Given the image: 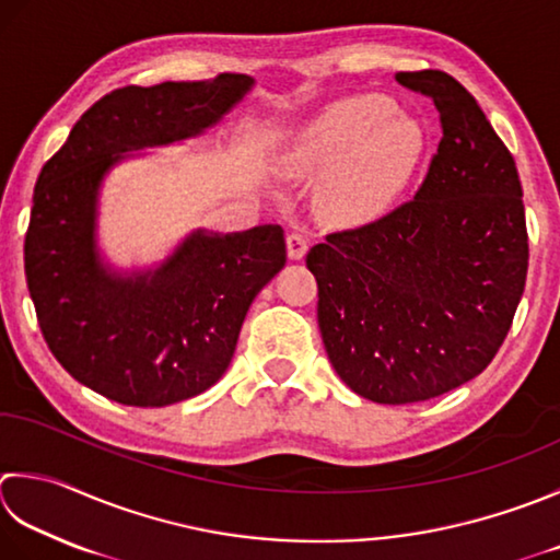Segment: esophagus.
Masks as SVG:
<instances>
[{"instance_id":"esophagus-1","label":"esophagus","mask_w":560,"mask_h":560,"mask_svg":"<svg viewBox=\"0 0 560 560\" xmlns=\"http://www.w3.org/2000/svg\"><path fill=\"white\" fill-rule=\"evenodd\" d=\"M287 247L291 259H303L305 252H308V237H305L301 230H293L287 235Z\"/></svg>"}]
</instances>
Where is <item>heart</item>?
<instances>
[{"label": "heart", "mask_w": 560, "mask_h": 560, "mask_svg": "<svg viewBox=\"0 0 560 560\" xmlns=\"http://www.w3.org/2000/svg\"><path fill=\"white\" fill-rule=\"evenodd\" d=\"M424 133L378 94L327 104L289 142L279 170L293 179L327 172L320 208L339 223H366L398 199L418 170Z\"/></svg>", "instance_id": "1"}]
</instances>
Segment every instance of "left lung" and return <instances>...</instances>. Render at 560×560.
Here are the masks:
<instances>
[{
    "label": "left lung",
    "instance_id": "8db88e82",
    "mask_svg": "<svg viewBox=\"0 0 560 560\" xmlns=\"http://www.w3.org/2000/svg\"><path fill=\"white\" fill-rule=\"evenodd\" d=\"M396 80L430 96L442 120L420 191L305 257L327 357L349 388L383 405L476 378L505 342L529 267L517 164L483 108L442 70Z\"/></svg>",
    "mask_w": 560,
    "mask_h": 560
}]
</instances>
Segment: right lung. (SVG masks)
<instances>
[{
    "mask_svg": "<svg viewBox=\"0 0 560 560\" xmlns=\"http://www.w3.org/2000/svg\"><path fill=\"white\" fill-rule=\"evenodd\" d=\"M255 80L124 86L98 98L43 164L24 267L40 332L72 378L108 400L164 408L225 374L255 295L287 265L281 225L194 230L148 271H114L96 247L98 189L124 152L215 126Z\"/></svg>",
    "mask_w": 560,
    "mask_h": 560,
    "instance_id": "right-lung-1",
    "label": "right lung"
}]
</instances>
